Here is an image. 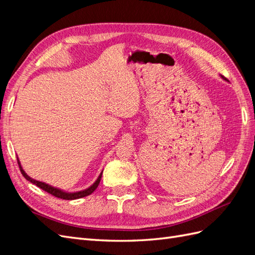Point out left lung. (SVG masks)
<instances>
[{"label":"left lung","mask_w":255,"mask_h":255,"mask_svg":"<svg viewBox=\"0 0 255 255\" xmlns=\"http://www.w3.org/2000/svg\"><path fill=\"white\" fill-rule=\"evenodd\" d=\"M221 78H222V79H223V80H226V79H225V78H223V76H221Z\"/></svg>","instance_id":"obj_1"}]
</instances>
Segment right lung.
Segmentation results:
<instances>
[{"label":"right lung","instance_id":"right-lung-1","mask_svg":"<svg viewBox=\"0 0 255 255\" xmlns=\"http://www.w3.org/2000/svg\"><path fill=\"white\" fill-rule=\"evenodd\" d=\"M17 159H18V165H19V167H20V171H21V173L23 174V176H24L27 181H29L30 183L35 184L36 186H38L39 188L43 189L44 191L49 192V194H51L52 196L56 197V198L64 199V200H75V199H80V198H84V197L91 195L92 192H94V191L97 189V187L99 186L100 181H101V177H102V172H103V171H102L101 173H100V175L98 176V179L96 180V182H95L94 184H92L91 186H89L88 188L84 189V190H81V191H75V192H66V191L61 190V189L53 187V186H51V185H49V184H45V183L39 182V181H36V180L32 179V177H29V176L25 173V171L23 170V168H22V166H21V164H20V160H19L18 157H17Z\"/></svg>","mask_w":255,"mask_h":255}]
</instances>
